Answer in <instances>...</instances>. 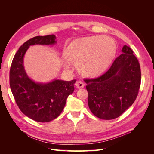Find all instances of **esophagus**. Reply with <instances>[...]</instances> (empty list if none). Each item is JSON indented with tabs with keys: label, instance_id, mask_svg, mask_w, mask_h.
Listing matches in <instances>:
<instances>
[{
	"label": "esophagus",
	"instance_id": "1",
	"mask_svg": "<svg viewBox=\"0 0 154 154\" xmlns=\"http://www.w3.org/2000/svg\"><path fill=\"white\" fill-rule=\"evenodd\" d=\"M85 86V83H83L82 81H78L76 83V87L78 88H82Z\"/></svg>",
	"mask_w": 154,
	"mask_h": 154
}]
</instances>
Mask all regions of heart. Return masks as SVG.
<instances>
[{"mask_svg":"<svg viewBox=\"0 0 154 154\" xmlns=\"http://www.w3.org/2000/svg\"><path fill=\"white\" fill-rule=\"evenodd\" d=\"M116 53L115 42L104 36L76 39L66 49L67 57L77 64L79 72L88 77H96L105 72L112 63ZM66 67L69 68V65Z\"/></svg>","mask_w":154,"mask_h":154,"instance_id":"1","label":"heart"}]
</instances>
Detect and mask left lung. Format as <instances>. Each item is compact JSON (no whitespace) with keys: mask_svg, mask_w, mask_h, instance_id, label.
I'll return each instance as SVG.
<instances>
[{"mask_svg":"<svg viewBox=\"0 0 154 154\" xmlns=\"http://www.w3.org/2000/svg\"><path fill=\"white\" fill-rule=\"evenodd\" d=\"M109 71L99 78L87 79L88 105L102 119L118 118L136 100L141 84L140 66L133 51L125 45Z\"/></svg>","mask_w":154,"mask_h":154,"instance_id":"8db88e82","label":"left lung"}]
</instances>
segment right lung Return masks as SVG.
<instances>
[{"label":"right lung","mask_w":154,"mask_h":154,"mask_svg":"<svg viewBox=\"0 0 154 154\" xmlns=\"http://www.w3.org/2000/svg\"><path fill=\"white\" fill-rule=\"evenodd\" d=\"M54 35L38 36L21 45L13 58L10 71L12 94L22 112L36 122L45 123L57 118L62 113L67 97L74 91L76 80H55L35 82L27 75L24 66V58L29 46L49 45L57 43Z\"/></svg>","instance_id":"right-lung-1"}]
</instances>
